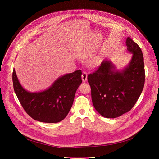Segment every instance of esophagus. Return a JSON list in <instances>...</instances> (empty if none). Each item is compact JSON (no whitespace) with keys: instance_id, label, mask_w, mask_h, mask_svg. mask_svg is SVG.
I'll return each instance as SVG.
<instances>
[{"instance_id":"1","label":"esophagus","mask_w":159,"mask_h":159,"mask_svg":"<svg viewBox=\"0 0 159 159\" xmlns=\"http://www.w3.org/2000/svg\"><path fill=\"white\" fill-rule=\"evenodd\" d=\"M82 79L83 80V82H86L87 80V72H84L82 73Z\"/></svg>"}]
</instances>
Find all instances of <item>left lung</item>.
Returning <instances> with one entry per match:
<instances>
[{"mask_svg": "<svg viewBox=\"0 0 159 159\" xmlns=\"http://www.w3.org/2000/svg\"><path fill=\"white\" fill-rule=\"evenodd\" d=\"M127 50L132 54L129 63L121 70L104 60L88 75L94 107L107 118H115L129 111L139 98L145 84L143 56L139 45L126 38Z\"/></svg>", "mask_w": 159, "mask_h": 159, "instance_id": "obj_1", "label": "left lung"}]
</instances>
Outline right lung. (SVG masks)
<instances>
[{
  "instance_id": "1",
  "label": "right lung",
  "mask_w": 159,
  "mask_h": 159,
  "mask_svg": "<svg viewBox=\"0 0 159 159\" xmlns=\"http://www.w3.org/2000/svg\"><path fill=\"white\" fill-rule=\"evenodd\" d=\"M80 70L58 78L47 89L30 93L22 87L16 71L12 73L14 92L27 114L34 120L55 123L62 121L69 112L77 89L82 83Z\"/></svg>"
}]
</instances>
